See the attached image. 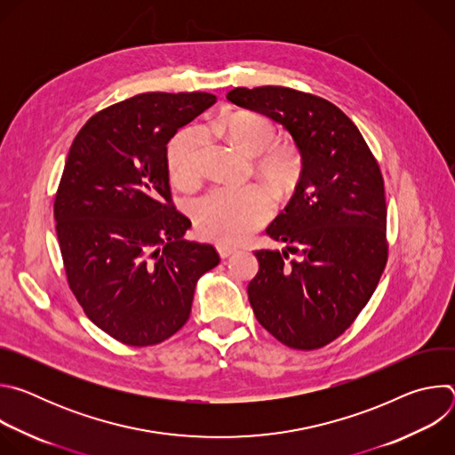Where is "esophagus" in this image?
<instances>
[{"instance_id":"34e87169","label":"esophagus","mask_w":455,"mask_h":455,"mask_svg":"<svg viewBox=\"0 0 455 455\" xmlns=\"http://www.w3.org/2000/svg\"><path fill=\"white\" fill-rule=\"evenodd\" d=\"M216 248H218V251H220V255H221V257H228V255H232L234 251H237V248H235V246L227 244V243H218V244H216Z\"/></svg>"}]
</instances>
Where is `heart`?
<instances>
[{
    "instance_id": "heart-1",
    "label": "heart",
    "mask_w": 455,
    "mask_h": 455,
    "mask_svg": "<svg viewBox=\"0 0 455 455\" xmlns=\"http://www.w3.org/2000/svg\"><path fill=\"white\" fill-rule=\"evenodd\" d=\"M216 132L234 148L253 158L255 172L267 180L279 198L290 196L302 176V155L291 142H272L274 124L259 113L234 111L225 115ZM204 133L187 129L169 148V171L176 183L190 187L200 180ZM274 211L272 192L263 185L214 188L192 209L198 230L214 241H241L265 225Z\"/></svg>"
}]
</instances>
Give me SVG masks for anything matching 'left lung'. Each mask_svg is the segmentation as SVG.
<instances>
[{
    "label": "left lung",
    "instance_id": "8db88e82",
    "mask_svg": "<svg viewBox=\"0 0 455 455\" xmlns=\"http://www.w3.org/2000/svg\"><path fill=\"white\" fill-rule=\"evenodd\" d=\"M227 99L281 124L302 155L293 196L267 228L286 248L255 251L250 306L288 347H322L351 326L385 268L379 167L358 127L326 99L283 86L234 88Z\"/></svg>",
    "mask_w": 455,
    "mask_h": 455
}]
</instances>
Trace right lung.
<instances>
[{
    "label": "right lung",
    "mask_w": 455,
    "mask_h": 455,
    "mask_svg": "<svg viewBox=\"0 0 455 455\" xmlns=\"http://www.w3.org/2000/svg\"><path fill=\"white\" fill-rule=\"evenodd\" d=\"M216 102L211 93L151 92L93 115L77 133L53 216L68 284L88 318L144 347L174 335L198 279L218 267L209 243L185 239L171 204L167 144Z\"/></svg>",
    "instance_id": "1"
}]
</instances>
